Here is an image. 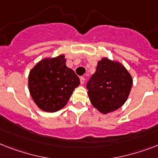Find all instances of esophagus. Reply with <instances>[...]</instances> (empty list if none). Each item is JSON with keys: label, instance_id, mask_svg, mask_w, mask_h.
I'll use <instances>...</instances> for the list:
<instances>
[{"label": "esophagus", "instance_id": "obj_1", "mask_svg": "<svg viewBox=\"0 0 158 158\" xmlns=\"http://www.w3.org/2000/svg\"><path fill=\"white\" fill-rule=\"evenodd\" d=\"M80 81H81V84L83 85L85 83V77H81Z\"/></svg>", "mask_w": 158, "mask_h": 158}]
</instances>
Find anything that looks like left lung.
<instances>
[{"label":"left lung","instance_id":"8db88e82","mask_svg":"<svg viewBox=\"0 0 158 158\" xmlns=\"http://www.w3.org/2000/svg\"><path fill=\"white\" fill-rule=\"evenodd\" d=\"M132 86V78L122 64L102 58L86 85L92 105L107 114L125 103Z\"/></svg>","mask_w":158,"mask_h":158}]
</instances>
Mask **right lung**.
I'll return each instance as SVG.
<instances>
[{
	"label": "right lung",
	"instance_id": "obj_1",
	"mask_svg": "<svg viewBox=\"0 0 158 158\" xmlns=\"http://www.w3.org/2000/svg\"><path fill=\"white\" fill-rule=\"evenodd\" d=\"M79 84V77L66 66L64 55L40 60L31 70L28 77V87L34 102L47 112H56L63 108Z\"/></svg>",
	"mask_w": 158,
	"mask_h": 158
}]
</instances>
